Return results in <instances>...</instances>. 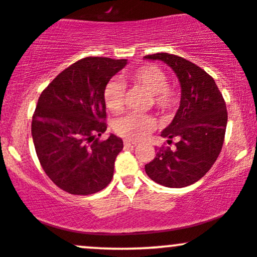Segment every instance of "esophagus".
Wrapping results in <instances>:
<instances>
[{
  "label": "esophagus",
  "instance_id": "34e87169",
  "mask_svg": "<svg viewBox=\"0 0 257 257\" xmlns=\"http://www.w3.org/2000/svg\"><path fill=\"white\" fill-rule=\"evenodd\" d=\"M136 146H137V143L130 142V141H125V147L126 148H134V147H136Z\"/></svg>",
  "mask_w": 257,
  "mask_h": 257
}]
</instances>
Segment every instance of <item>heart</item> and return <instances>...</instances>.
<instances>
[{"label":"heart","instance_id":"b5f03b06","mask_svg":"<svg viewBox=\"0 0 257 257\" xmlns=\"http://www.w3.org/2000/svg\"><path fill=\"white\" fill-rule=\"evenodd\" d=\"M131 83L143 88L151 94V104L161 112H172L180 103L179 92L168 83L165 71L153 63H145L126 72ZM125 88L121 82L109 81L104 88V100L107 109L118 114L123 109ZM157 128V121L148 115L128 114L115 121V132L127 141H140Z\"/></svg>","mask_w":257,"mask_h":257}]
</instances>
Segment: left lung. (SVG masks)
<instances>
[{
	"label": "left lung",
	"instance_id": "obj_1",
	"mask_svg": "<svg viewBox=\"0 0 257 257\" xmlns=\"http://www.w3.org/2000/svg\"><path fill=\"white\" fill-rule=\"evenodd\" d=\"M173 68L181 85L180 107L162 132L175 148H157L145 170L153 181L167 187H185L206 175L217 161L227 128L228 112L214 79L194 62L167 52L147 55Z\"/></svg>",
	"mask_w": 257,
	"mask_h": 257
}]
</instances>
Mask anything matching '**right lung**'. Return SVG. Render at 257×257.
<instances>
[{"label": "right lung", "mask_w": 257, "mask_h": 257, "mask_svg": "<svg viewBox=\"0 0 257 257\" xmlns=\"http://www.w3.org/2000/svg\"><path fill=\"white\" fill-rule=\"evenodd\" d=\"M127 60L84 57L52 79L33 114L32 136L44 172L71 195H92L111 181L120 137L106 131L104 88Z\"/></svg>", "instance_id": "right-lung-1"}]
</instances>
